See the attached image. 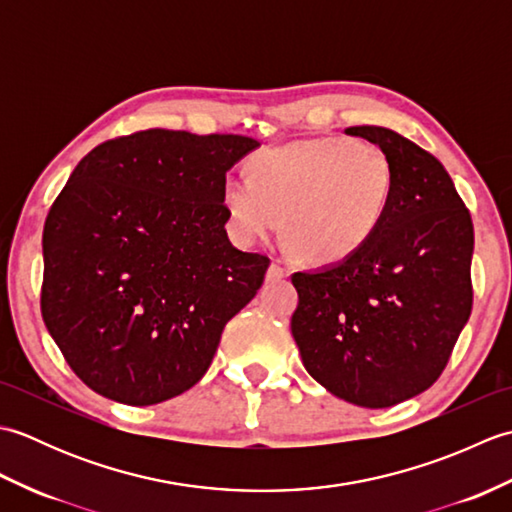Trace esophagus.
Here are the masks:
<instances>
[{"label":"esophagus","instance_id":"34e87169","mask_svg":"<svg viewBox=\"0 0 512 512\" xmlns=\"http://www.w3.org/2000/svg\"><path fill=\"white\" fill-rule=\"evenodd\" d=\"M266 277L268 279H284V277H288V270L284 268V266H281L279 262H273V264H270V268H268V273H266Z\"/></svg>","mask_w":512,"mask_h":512}]
</instances>
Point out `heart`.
Returning <instances> with one entry per match:
<instances>
[{"instance_id": "heart-1", "label": "heart", "mask_w": 512, "mask_h": 512, "mask_svg": "<svg viewBox=\"0 0 512 512\" xmlns=\"http://www.w3.org/2000/svg\"><path fill=\"white\" fill-rule=\"evenodd\" d=\"M396 173L387 151L352 138H312L264 149L250 158L248 176L231 173L222 202L244 242L279 231L319 264L356 255L383 224Z\"/></svg>"}]
</instances>
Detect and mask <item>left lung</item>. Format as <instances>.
<instances>
[{
  "mask_svg": "<svg viewBox=\"0 0 512 512\" xmlns=\"http://www.w3.org/2000/svg\"><path fill=\"white\" fill-rule=\"evenodd\" d=\"M396 173L383 224L356 255L292 275L303 367L336 398L383 409L422 394L471 317L473 222L442 162L387 127H347Z\"/></svg>",
  "mask_w": 512,
  "mask_h": 512,
  "instance_id": "1",
  "label": "left lung"
}]
</instances>
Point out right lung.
<instances>
[{"instance_id":"add662e5","label":"right lung","mask_w":512,"mask_h":512,"mask_svg":"<svg viewBox=\"0 0 512 512\" xmlns=\"http://www.w3.org/2000/svg\"><path fill=\"white\" fill-rule=\"evenodd\" d=\"M255 138L145 129L85 156L43 226L41 317L72 372L147 407L209 369L270 259L228 242L226 171Z\"/></svg>"}]
</instances>
